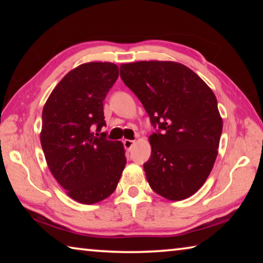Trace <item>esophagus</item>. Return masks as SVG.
<instances>
[{"label": "esophagus", "instance_id": "esophagus-1", "mask_svg": "<svg viewBox=\"0 0 263 263\" xmlns=\"http://www.w3.org/2000/svg\"><path fill=\"white\" fill-rule=\"evenodd\" d=\"M123 144H124V147H125V149H127V151H131V148L133 147V146H135L136 141H135V140H128V139H125V140H123Z\"/></svg>", "mask_w": 263, "mask_h": 263}]
</instances>
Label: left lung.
I'll return each instance as SVG.
<instances>
[{"label": "left lung", "instance_id": "left-lung-1", "mask_svg": "<svg viewBox=\"0 0 263 263\" xmlns=\"http://www.w3.org/2000/svg\"><path fill=\"white\" fill-rule=\"evenodd\" d=\"M121 78L161 131L148 138L152 154L144 171L151 188L169 201L190 197L206 181L218 154L222 119L215 94L175 61L122 64Z\"/></svg>", "mask_w": 263, "mask_h": 263}]
</instances>
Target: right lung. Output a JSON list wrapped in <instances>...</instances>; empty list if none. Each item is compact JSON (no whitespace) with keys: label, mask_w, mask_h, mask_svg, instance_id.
<instances>
[{"label":"right lung","mask_w":263,"mask_h":263,"mask_svg":"<svg viewBox=\"0 0 263 263\" xmlns=\"http://www.w3.org/2000/svg\"><path fill=\"white\" fill-rule=\"evenodd\" d=\"M112 62H87L65 75L43 109L42 147L70 198L95 204L114 193L126 164L123 142L105 139L103 101L118 79Z\"/></svg>","instance_id":"obj_1"}]
</instances>
